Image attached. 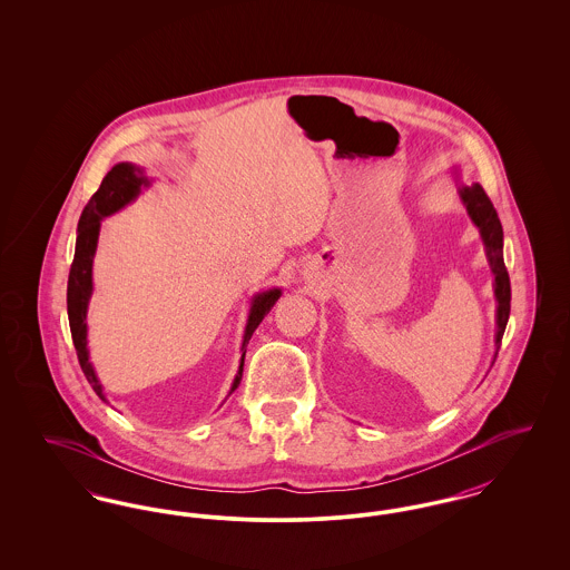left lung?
Instances as JSON below:
<instances>
[{"instance_id":"left-lung-1","label":"left lung","mask_w":570,"mask_h":570,"mask_svg":"<svg viewBox=\"0 0 570 570\" xmlns=\"http://www.w3.org/2000/svg\"><path fill=\"white\" fill-rule=\"evenodd\" d=\"M460 196L463 205H465L468 216L481 233V239H483L485 252H488L489 267H491V273L495 275L493 293H495V301H498V307H495V325H498V328H495V354H498L504 328L509 323V314H511V279H509V272L504 267V254H502L504 233H502L500 217L495 214V209H493L485 190L481 188V184L461 186Z\"/></svg>"}]
</instances>
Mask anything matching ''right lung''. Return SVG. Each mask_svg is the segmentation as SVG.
Instances as JSON below:
<instances>
[{
    "label": "right lung",
    "instance_id": "add662e5",
    "mask_svg": "<svg viewBox=\"0 0 570 570\" xmlns=\"http://www.w3.org/2000/svg\"><path fill=\"white\" fill-rule=\"evenodd\" d=\"M149 179L145 177L142 168L130 163L115 164L102 179L98 191L89 198V203L82 209L81 219H79V230H77V249H75V261L68 275V321H70V333L72 342L77 348V356L81 363L82 374L91 389L98 393L100 400H105L102 384L94 372V365L89 361V351H87V305L94 291L91 282V265H94V254L98 247V235H100V219L112 216L115 212L124 209L128 203H132L136 196L140 194V188H147ZM282 291L272 288L265 293H258L252 298L247 325H245L244 344H242V363L239 372L233 380L230 393L239 386L242 374H244L245 346L256 331V326L263 323V318L272 312L275 301L279 298ZM107 402V400H105Z\"/></svg>",
    "mask_w": 570,
    "mask_h": 570
}]
</instances>
